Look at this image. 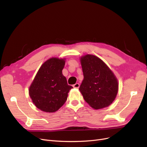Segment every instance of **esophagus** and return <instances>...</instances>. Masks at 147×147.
I'll use <instances>...</instances> for the list:
<instances>
[{"instance_id": "obj_1", "label": "esophagus", "mask_w": 147, "mask_h": 147, "mask_svg": "<svg viewBox=\"0 0 147 147\" xmlns=\"http://www.w3.org/2000/svg\"><path fill=\"white\" fill-rule=\"evenodd\" d=\"M74 88H79V86H80V84H78V83H76V84H74V85H73V86Z\"/></svg>"}]
</instances>
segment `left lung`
Segmentation results:
<instances>
[{"instance_id": "left-lung-1", "label": "left lung", "mask_w": 147, "mask_h": 147, "mask_svg": "<svg viewBox=\"0 0 147 147\" xmlns=\"http://www.w3.org/2000/svg\"><path fill=\"white\" fill-rule=\"evenodd\" d=\"M84 80L79 91L94 109L109 106L115 99L118 82L112 70L98 57L86 55L80 58Z\"/></svg>"}]
</instances>
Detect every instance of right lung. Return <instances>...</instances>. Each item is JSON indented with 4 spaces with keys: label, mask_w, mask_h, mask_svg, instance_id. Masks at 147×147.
Listing matches in <instances>:
<instances>
[{
    "label": "right lung",
    "mask_w": 147,
    "mask_h": 147,
    "mask_svg": "<svg viewBox=\"0 0 147 147\" xmlns=\"http://www.w3.org/2000/svg\"><path fill=\"white\" fill-rule=\"evenodd\" d=\"M65 59L52 58L42 63L29 87V94L35 106L46 112L59 109L73 88L62 74Z\"/></svg>",
    "instance_id": "right-lung-1"
}]
</instances>
